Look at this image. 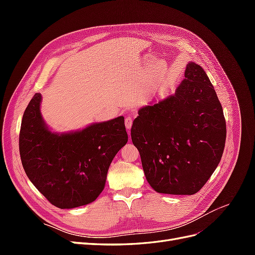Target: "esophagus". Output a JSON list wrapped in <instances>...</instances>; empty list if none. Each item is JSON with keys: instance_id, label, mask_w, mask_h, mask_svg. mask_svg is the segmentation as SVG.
I'll return each mask as SVG.
<instances>
[{"instance_id": "esophagus-1", "label": "esophagus", "mask_w": 255, "mask_h": 255, "mask_svg": "<svg viewBox=\"0 0 255 255\" xmlns=\"http://www.w3.org/2000/svg\"><path fill=\"white\" fill-rule=\"evenodd\" d=\"M135 117H136V113H134V112H130L126 117V127H127L128 130H129L130 128H132L133 120Z\"/></svg>"}]
</instances>
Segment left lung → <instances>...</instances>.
Segmentation results:
<instances>
[{"label": "left lung", "instance_id": "left-lung-1", "mask_svg": "<svg viewBox=\"0 0 255 255\" xmlns=\"http://www.w3.org/2000/svg\"><path fill=\"white\" fill-rule=\"evenodd\" d=\"M173 95L138 111L130 136L145 179L160 194L195 195L225 149L222 106L203 68L188 63Z\"/></svg>", "mask_w": 255, "mask_h": 255}]
</instances>
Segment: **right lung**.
I'll return each instance as SVG.
<instances>
[{"label":"right lung","instance_id":"add662e5","mask_svg":"<svg viewBox=\"0 0 255 255\" xmlns=\"http://www.w3.org/2000/svg\"><path fill=\"white\" fill-rule=\"evenodd\" d=\"M35 94L23 114L19 136L22 166L34 186L59 208L86 205L101 194L116 154L128 142L125 117L52 132Z\"/></svg>","mask_w":255,"mask_h":255}]
</instances>
